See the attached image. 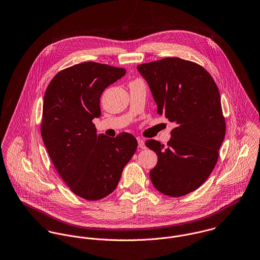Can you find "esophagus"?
I'll use <instances>...</instances> for the list:
<instances>
[{
    "mask_svg": "<svg viewBox=\"0 0 260 260\" xmlns=\"http://www.w3.org/2000/svg\"><path fill=\"white\" fill-rule=\"evenodd\" d=\"M138 146L140 149H145L146 146H145V142L141 138H138Z\"/></svg>",
    "mask_w": 260,
    "mask_h": 260,
    "instance_id": "1",
    "label": "esophagus"
}]
</instances>
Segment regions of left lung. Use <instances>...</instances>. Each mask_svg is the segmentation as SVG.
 Masks as SVG:
<instances>
[{
  "label": "left lung",
  "instance_id": "obj_1",
  "mask_svg": "<svg viewBox=\"0 0 260 260\" xmlns=\"http://www.w3.org/2000/svg\"><path fill=\"white\" fill-rule=\"evenodd\" d=\"M157 103L176 127L167 146L147 140L146 146L158 156L150 171L154 187L170 197H183L200 188L218 159L225 135L218 88L202 66L179 57L139 64Z\"/></svg>",
  "mask_w": 260,
  "mask_h": 260
}]
</instances>
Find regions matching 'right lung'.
I'll return each instance as SVG.
<instances>
[{"label":"right lung","mask_w":260,"mask_h":260,"mask_svg":"<svg viewBox=\"0 0 260 260\" xmlns=\"http://www.w3.org/2000/svg\"><path fill=\"white\" fill-rule=\"evenodd\" d=\"M126 71L94 61L57 72L47 86L41 133L51 162L73 193L97 201L116 189L136 152V138L122 132L97 136L92 120L101 115L100 96Z\"/></svg>","instance_id":"obj_1"}]
</instances>
